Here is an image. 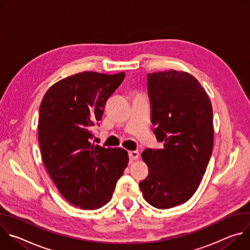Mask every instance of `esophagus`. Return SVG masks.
Listing matches in <instances>:
<instances>
[{"instance_id": "1", "label": "esophagus", "mask_w": 250, "mask_h": 250, "mask_svg": "<svg viewBox=\"0 0 250 250\" xmlns=\"http://www.w3.org/2000/svg\"><path fill=\"white\" fill-rule=\"evenodd\" d=\"M128 156H129V160H135L138 158L139 156V152L138 151H129L128 152Z\"/></svg>"}]
</instances>
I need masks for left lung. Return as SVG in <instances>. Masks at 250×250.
Returning <instances> with one entry per match:
<instances>
[{
	"instance_id": "left-lung-1",
	"label": "left lung",
	"mask_w": 250,
	"mask_h": 250,
	"mask_svg": "<svg viewBox=\"0 0 250 250\" xmlns=\"http://www.w3.org/2000/svg\"><path fill=\"white\" fill-rule=\"evenodd\" d=\"M147 91L163 147L142 152L148 176L139 188L148 204L165 209L187 202L202 181L212 152V108L199 81L183 71L147 74Z\"/></svg>"
}]
</instances>
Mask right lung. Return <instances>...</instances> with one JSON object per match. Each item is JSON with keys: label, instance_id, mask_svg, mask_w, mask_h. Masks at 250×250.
Wrapping results in <instances>:
<instances>
[{"label": "right lung", "instance_id": "1", "mask_svg": "<svg viewBox=\"0 0 250 250\" xmlns=\"http://www.w3.org/2000/svg\"><path fill=\"white\" fill-rule=\"evenodd\" d=\"M125 76L124 72L72 75L52 85L40 106L39 140L44 166L60 194L83 209L108 203L127 166L126 150L91 144L92 126L102 119L106 100Z\"/></svg>", "mask_w": 250, "mask_h": 250}]
</instances>
